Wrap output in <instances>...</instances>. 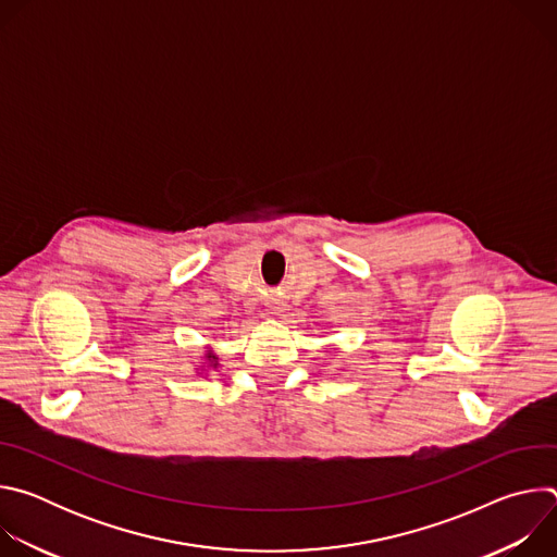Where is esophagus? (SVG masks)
<instances>
[{"instance_id":"1","label":"esophagus","mask_w":557,"mask_h":557,"mask_svg":"<svg viewBox=\"0 0 557 557\" xmlns=\"http://www.w3.org/2000/svg\"><path fill=\"white\" fill-rule=\"evenodd\" d=\"M284 306H286V304H284V301H282V299H273V301H271V304H269V308H271V310H273V312H275V314H280V312H284Z\"/></svg>"}]
</instances>
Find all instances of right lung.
<instances>
[{
  "label": "right lung",
  "instance_id": "right-lung-1",
  "mask_svg": "<svg viewBox=\"0 0 557 557\" xmlns=\"http://www.w3.org/2000/svg\"><path fill=\"white\" fill-rule=\"evenodd\" d=\"M200 363H202V366L194 368V370H196V374H205V372L215 370V368L220 366V359H218V355H215V350H213L211 346H205V355L200 357Z\"/></svg>",
  "mask_w": 557,
  "mask_h": 557
}]
</instances>
